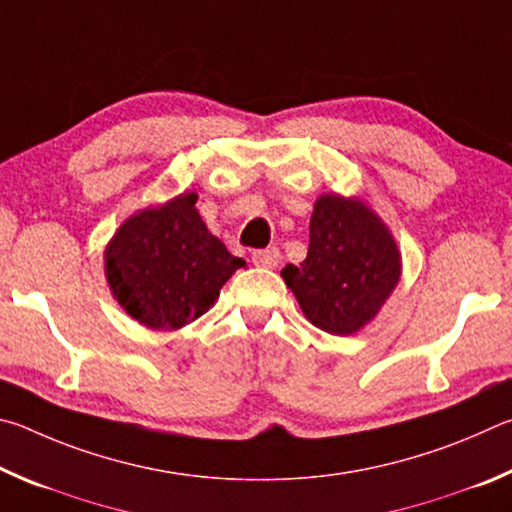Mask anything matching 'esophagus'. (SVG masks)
I'll list each match as a JSON object with an SVG mask.
<instances>
[{
	"label": "esophagus",
	"mask_w": 512,
	"mask_h": 512,
	"mask_svg": "<svg viewBox=\"0 0 512 512\" xmlns=\"http://www.w3.org/2000/svg\"><path fill=\"white\" fill-rule=\"evenodd\" d=\"M253 264L262 268H275L280 264V250L277 248H266V250H255L253 253Z\"/></svg>",
	"instance_id": "1"
}]
</instances>
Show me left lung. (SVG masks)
I'll list each match as a JSON object with an SVG mask.
<instances>
[{
  "label": "left lung",
  "mask_w": 512,
  "mask_h": 512,
  "mask_svg": "<svg viewBox=\"0 0 512 512\" xmlns=\"http://www.w3.org/2000/svg\"><path fill=\"white\" fill-rule=\"evenodd\" d=\"M400 273V250L384 221L359 198L339 194L316 201L305 262L282 268L309 323L336 336L370 323Z\"/></svg>",
  "instance_id": "1"
}]
</instances>
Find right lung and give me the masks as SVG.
<instances>
[{"instance_id":"right-lung-1","label":"right lung","mask_w":512,"mask_h":512,"mask_svg":"<svg viewBox=\"0 0 512 512\" xmlns=\"http://www.w3.org/2000/svg\"><path fill=\"white\" fill-rule=\"evenodd\" d=\"M185 192L121 223L106 248L112 296L151 329H178L203 316L246 262L228 253Z\"/></svg>"}]
</instances>
